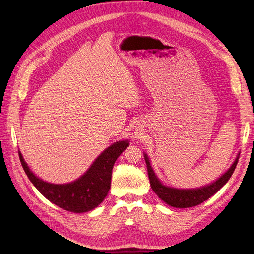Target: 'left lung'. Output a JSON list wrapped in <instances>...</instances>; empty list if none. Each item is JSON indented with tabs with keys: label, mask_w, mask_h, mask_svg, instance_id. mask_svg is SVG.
Segmentation results:
<instances>
[{
	"label": "left lung",
	"mask_w": 254,
	"mask_h": 254,
	"mask_svg": "<svg viewBox=\"0 0 254 254\" xmlns=\"http://www.w3.org/2000/svg\"><path fill=\"white\" fill-rule=\"evenodd\" d=\"M239 158L240 156L238 155L236 161L233 162L229 170L213 183L207 186L201 187V189L179 190L162 184V182L159 180L157 176L155 175L147 155L144 154V160L146 163L149 184L152 186V190L162 201L176 208L193 207V206L203 203L204 201L208 200L214 193H217L230 179V177L232 176L234 170H236L237 167Z\"/></svg>",
	"instance_id": "obj_1"
}]
</instances>
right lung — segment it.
Returning <instances> with one entry per match:
<instances>
[{"mask_svg":"<svg viewBox=\"0 0 254 254\" xmlns=\"http://www.w3.org/2000/svg\"><path fill=\"white\" fill-rule=\"evenodd\" d=\"M128 144V140L112 144L97 157L87 173L67 184L43 181L29 170L20 151L18 156L27 177L47 200L67 211L81 213L97 207L105 200L111 187L113 166Z\"/></svg>","mask_w":254,"mask_h":254,"instance_id":"obj_1","label":"right lung"}]
</instances>
